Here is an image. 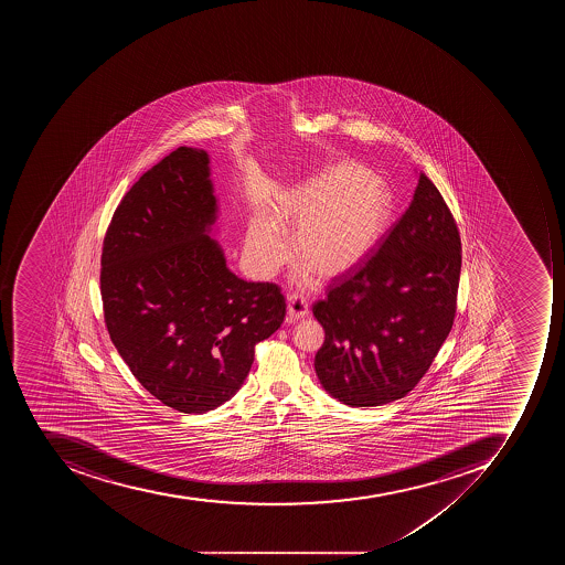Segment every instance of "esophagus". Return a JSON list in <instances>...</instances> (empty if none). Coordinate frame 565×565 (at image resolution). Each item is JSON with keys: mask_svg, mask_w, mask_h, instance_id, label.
<instances>
[{"mask_svg": "<svg viewBox=\"0 0 565 565\" xmlns=\"http://www.w3.org/2000/svg\"><path fill=\"white\" fill-rule=\"evenodd\" d=\"M309 315V306H307L306 298L302 295L289 294L288 295V316L286 321L295 323V321L302 320Z\"/></svg>", "mask_w": 565, "mask_h": 565, "instance_id": "34e87169", "label": "esophagus"}]
</instances>
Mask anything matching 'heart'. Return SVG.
Instances as JSON below:
<instances>
[{
    "label": "heart",
    "mask_w": 565,
    "mask_h": 565,
    "mask_svg": "<svg viewBox=\"0 0 565 565\" xmlns=\"http://www.w3.org/2000/svg\"><path fill=\"white\" fill-rule=\"evenodd\" d=\"M391 217V198L369 169L339 164L312 178L280 203L276 223L256 221L247 258L259 276H271L294 254L323 279L359 265L380 241Z\"/></svg>",
    "instance_id": "b5f03b06"
}]
</instances>
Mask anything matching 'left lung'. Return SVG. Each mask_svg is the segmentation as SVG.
<instances>
[{
  "mask_svg": "<svg viewBox=\"0 0 565 565\" xmlns=\"http://www.w3.org/2000/svg\"><path fill=\"white\" fill-rule=\"evenodd\" d=\"M459 274L458 224L420 173L379 249L333 277L312 306L324 329L315 356L324 391L350 406L387 405L414 391L452 329Z\"/></svg>",
  "mask_w": 565,
  "mask_h": 565,
  "instance_id": "8db88e82",
  "label": "left lung"
}]
</instances>
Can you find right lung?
I'll return each mask as SVG.
<instances>
[{"mask_svg": "<svg viewBox=\"0 0 565 565\" xmlns=\"http://www.w3.org/2000/svg\"><path fill=\"white\" fill-rule=\"evenodd\" d=\"M209 153L180 147L130 186L104 236L100 295L113 344L151 396L182 414L226 403L285 321L276 282H247L209 236Z\"/></svg>", "mask_w": 565, "mask_h": 565, "instance_id": "obj_1", "label": "right lung"}]
</instances>
